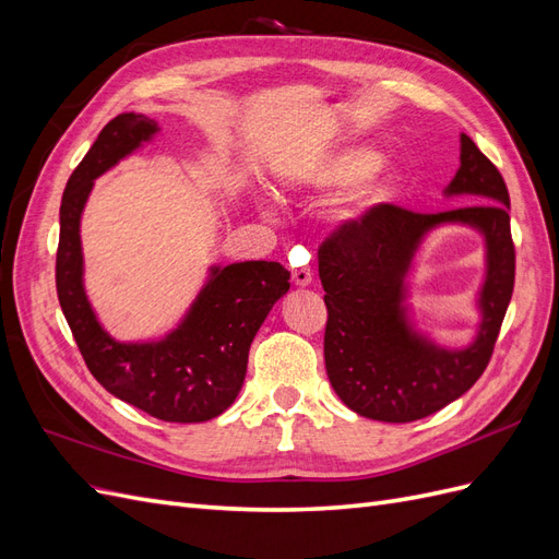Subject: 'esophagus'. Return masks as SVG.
I'll return each mask as SVG.
<instances>
[{
    "label": "esophagus",
    "mask_w": 559,
    "mask_h": 559,
    "mask_svg": "<svg viewBox=\"0 0 559 559\" xmlns=\"http://www.w3.org/2000/svg\"><path fill=\"white\" fill-rule=\"evenodd\" d=\"M292 280L296 286H308V284H312V270L310 267H294Z\"/></svg>",
    "instance_id": "obj_1"
}]
</instances>
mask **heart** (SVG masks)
<instances>
[{"mask_svg": "<svg viewBox=\"0 0 559 559\" xmlns=\"http://www.w3.org/2000/svg\"><path fill=\"white\" fill-rule=\"evenodd\" d=\"M376 151L366 146L337 148L326 158L317 160L308 181L314 189H337L364 177L347 200L345 216H361L370 210H378L392 200L401 186V173L394 163H378Z\"/></svg>", "mask_w": 559, "mask_h": 559, "instance_id": "1", "label": "heart"}]
</instances>
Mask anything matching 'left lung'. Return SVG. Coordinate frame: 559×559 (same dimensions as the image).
I'll return each instance as SVG.
<instances>
[{"label":"left lung","instance_id":"left-lung-1","mask_svg":"<svg viewBox=\"0 0 559 559\" xmlns=\"http://www.w3.org/2000/svg\"><path fill=\"white\" fill-rule=\"evenodd\" d=\"M460 163L445 195H471L473 205L438 214L382 205L341 224L319 247L326 373L335 394L361 417L403 425L433 415L468 392L492 359L515 284L511 198L495 163L466 134ZM441 223L473 225L488 247L484 319L464 350H445L413 332L402 308L414 251Z\"/></svg>","mask_w":559,"mask_h":559}]
</instances>
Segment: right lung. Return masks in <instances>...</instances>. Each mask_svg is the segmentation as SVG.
Listing matches in <instances>:
<instances>
[{"instance_id":"add662e5","label":"right lung","mask_w":559,"mask_h":559,"mask_svg":"<svg viewBox=\"0 0 559 559\" xmlns=\"http://www.w3.org/2000/svg\"><path fill=\"white\" fill-rule=\"evenodd\" d=\"M158 132L142 114H121L97 134L72 173L60 205L58 300L83 361L109 394L163 421H207L238 399L253 335L289 292V270L275 261L212 267L181 324L156 343H116L83 292L81 212L93 181Z\"/></svg>"}]
</instances>
